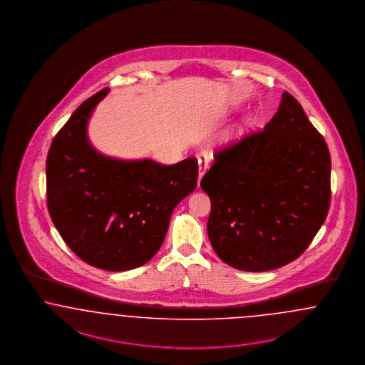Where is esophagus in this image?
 Returning a JSON list of instances; mask_svg holds the SVG:
<instances>
[{
	"label": "esophagus",
	"mask_w": 365,
	"mask_h": 365,
	"mask_svg": "<svg viewBox=\"0 0 365 365\" xmlns=\"http://www.w3.org/2000/svg\"><path fill=\"white\" fill-rule=\"evenodd\" d=\"M198 165H200V180H201V178L204 176L205 171L209 167V156L206 153L198 155ZM200 180H198V183H200Z\"/></svg>",
	"instance_id": "34e87169"
}]
</instances>
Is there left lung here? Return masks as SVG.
I'll return each instance as SVG.
<instances>
[{
	"label": "left lung",
	"instance_id": "1",
	"mask_svg": "<svg viewBox=\"0 0 365 365\" xmlns=\"http://www.w3.org/2000/svg\"><path fill=\"white\" fill-rule=\"evenodd\" d=\"M331 159L302 104L282 93L262 130L215 152L201 179L207 235L221 261L266 272L299 258L327 217Z\"/></svg>",
	"mask_w": 365,
	"mask_h": 365
}]
</instances>
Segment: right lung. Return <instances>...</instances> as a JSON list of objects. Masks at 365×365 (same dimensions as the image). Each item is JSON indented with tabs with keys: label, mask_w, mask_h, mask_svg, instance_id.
<instances>
[{
	"label": "right lung",
	"mask_w": 365,
	"mask_h": 365,
	"mask_svg": "<svg viewBox=\"0 0 365 365\" xmlns=\"http://www.w3.org/2000/svg\"><path fill=\"white\" fill-rule=\"evenodd\" d=\"M107 91L81 103L56 134L46 160V195L57 231L80 259L123 272L159 251L174 207L197 186L198 161L164 165L98 153L86 130Z\"/></svg>",
	"instance_id": "obj_1"
}]
</instances>
